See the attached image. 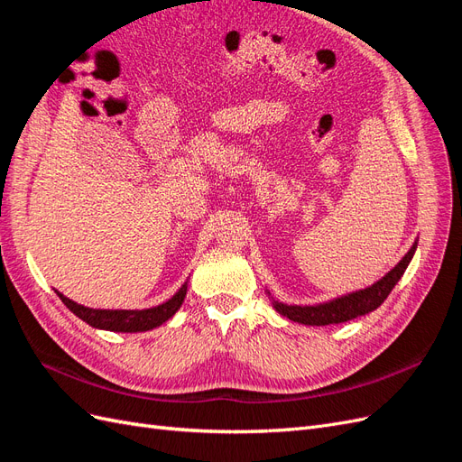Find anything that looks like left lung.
Masks as SVG:
<instances>
[{"label": "left lung", "instance_id": "8db88e82", "mask_svg": "<svg viewBox=\"0 0 462 462\" xmlns=\"http://www.w3.org/2000/svg\"><path fill=\"white\" fill-rule=\"evenodd\" d=\"M414 250H416V243L411 246L409 253L402 256V260L395 265V268L387 275H383L380 282H375L372 287L360 289L356 292H351V295H345L335 300H329L324 304H314V306H297V304H283V302L273 300V309L282 316H287L289 319L299 321V324H304V326L343 324V321L365 316L375 310L377 306L387 299L389 292L393 291V287L402 277L404 270H407V265L411 263Z\"/></svg>", "mask_w": 462, "mask_h": 462}]
</instances>
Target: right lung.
<instances>
[{"mask_svg":"<svg viewBox=\"0 0 462 462\" xmlns=\"http://www.w3.org/2000/svg\"><path fill=\"white\" fill-rule=\"evenodd\" d=\"M187 295V282L183 283L175 295L165 300L160 306H153V309L146 310H97L88 309V306L77 304L75 300L63 297L58 291V297L61 302L71 310L75 316H79L82 321H87L88 326L97 329H107V331H121V333H136V331H148L162 326L163 321L170 319L183 304Z\"/></svg>","mask_w":462,"mask_h":462,"instance_id":"1","label":"right lung"}]
</instances>
